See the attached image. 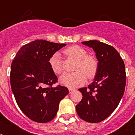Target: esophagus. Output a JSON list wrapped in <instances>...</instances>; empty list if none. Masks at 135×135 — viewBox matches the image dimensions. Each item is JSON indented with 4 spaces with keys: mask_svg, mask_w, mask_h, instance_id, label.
<instances>
[{
    "mask_svg": "<svg viewBox=\"0 0 135 135\" xmlns=\"http://www.w3.org/2000/svg\"><path fill=\"white\" fill-rule=\"evenodd\" d=\"M74 90H74V89H72V88H69V92L70 94H71V93H72V92H74Z\"/></svg>",
    "mask_w": 135,
    "mask_h": 135,
    "instance_id": "obj_1",
    "label": "esophagus"
}]
</instances>
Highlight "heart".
Returning <instances> with one entry per match:
<instances>
[{
    "mask_svg": "<svg viewBox=\"0 0 135 135\" xmlns=\"http://www.w3.org/2000/svg\"><path fill=\"white\" fill-rule=\"evenodd\" d=\"M64 53L77 59V63L74 69L76 71L64 74L59 78L60 84L69 88H74L84 84L86 82L87 76L88 78H92L95 75L97 70V62L94 57L87 55V51L83 47L72 45L65 49ZM48 63L53 73L57 75L62 73V60L59 52L51 55Z\"/></svg>",
    "mask_w": 135,
    "mask_h": 135,
    "instance_id": "obj_1",
    "label": "heart"
}]
</instances>
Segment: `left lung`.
<instances>
[{"label":"left lung","mask_w":135,"mask_h":135,"mask_svg":"<svg viewBox=\"0 0 135 135\" xmlns=\"http://www.w3.org/2000/svg\"><path fill=\"white\" fill-rule=\"evenodd\" d=\"M93 49L97 70L93 82L88 88L78 89L82 100L76 106L79 117L88 123H99L116 109L123 96L126 83L125 64L113 47L98 41L81 42Z\"/></svg>","instance_id":"left-lung-1"}]
</instances>
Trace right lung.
Listing matches in <instances>:
<instances>
[{
    "label": "right lung",
    "mask_w": 135,
    "mask_h": 135,
    "mask_svg": "<svg viewBox=\"0 0 135 135\" xmlns=\"http://www.w3.org/2000/svg\"><path fill=\"white\" fill-rule=\"evenodd\" d=\"M66 44L36 40L20 49L12 61L10 84L20 109L37 123H47L55 117L60 101L69 94L64 86L53 88L57 77L48 59Z\"/></svg>",
    "instance_id": "1"
}]
</instances>
